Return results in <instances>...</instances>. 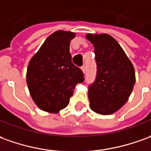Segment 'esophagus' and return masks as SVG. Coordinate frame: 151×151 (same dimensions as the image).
Instances as JSON below:
<instances>
[{"mask_svg":"<svg viewBox=\"0 0 151 151\" xmlns=\"http://www.w3.org/2000/svg\"><path fill=\"white\" fill-rule=\"evenodd\" d=\"M86 65H82L81 66V70H82V71L84 72V73H86Z\"/></svg>","mask_w":151,"mask_h":151,"instance_id":"1","label":"esophagus"}]
</instances>
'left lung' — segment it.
Returning a JSON list of instances; mask_svg holds the SVG:
<instances>
[{
  "mask_svg": "<svg viewBox=\"0 0 151 151\" xmlns=\"http://www.w3.org/2000/svg\"><path fill=\"white\" fill-rule=\"evenodd\" d=\"M93 44L96 78L89 86L90 108L95 113H115L127 101L136 82L132 62L119 43L109 34L86 35Z\"/></svg>",
  "mask_w": 151,
  "mask_h": 151,
  "instance_id": "8db88e82",
  "label": "left lung"
}]
</instances>
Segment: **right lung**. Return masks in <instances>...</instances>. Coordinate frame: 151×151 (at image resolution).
Masks as SVG:
<instances>
[{
	"instance_id": "right-lung-1",
	"label": "right lung",
	"mask_w": 151,
	"mask_h": 151,
	"mask_svg": "<svg viewBox=\"0 0 151 151\" xmlns=\"http://www.w3.org/2000/svg\"><path fill=\"white\" fill-rule=\"evenodd\" d=\"M76 34L57 31L45 40L30 60L27 70V85L39 109L58 113L68 105L75 86L84 81L81 68L74 65L70 42Z\"/></svg>"
}]
</instances>
